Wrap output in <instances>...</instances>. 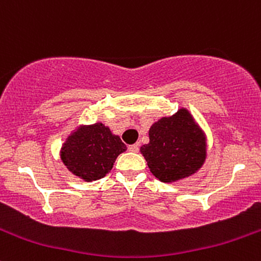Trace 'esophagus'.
<instances>
[{"label": "esophagus", "mask_w": 261, "mask_h": 261, "mask_svg": "<svg viewBox=\"0 0 261 261\" xmlns=\"http://www.w3.org/2000/svg\"><path fill=\"white\" fill-rule=\"evenodd\" d=\"M128 150H130L131 152H139V150H140V147H139L138 144H134V145L128 146Z\"/></svg>", "instance_id": "obj_1"}]
</instances>
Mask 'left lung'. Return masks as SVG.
I'll return each mask as SVG.
<instances>
[{
	"label": "left lung",
	"mask_w": 261,
	"mask_h": 261,
	"mask_svg": "<svg viewBox=\"0 0 261 261\" xmlns=\"http://www.w3.org/2000/svg\"><path fill=\"white\" fill-rule=\"evenodd\" d=\"M149 139L140 151L150 172L164 183L194 174L206 160V136L186 109L152 123Z\"/></svg>",
	"instance_id": "1"
}]
</instances>
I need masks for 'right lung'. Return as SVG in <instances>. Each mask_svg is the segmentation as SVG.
I'll return each instance as SVG.
<instances>
[{
	"label": "right lung",
	"instance_id": "obj_1",
	"mask_svg": "<svg viewBox=\"0 0 261 261\" xmlns=\"http://www.w3.org/2000/svg\"><path fill=\"white\" fill-rule=\"evenodd\" d=\"M126 151V145L107 126L97 122L80 128L68 136L60 158L69 172L86 181L109 174L116 158Z\"/></svg>",
	"mask_w": 261,
	"mask_h": 261
}]
</instances>
